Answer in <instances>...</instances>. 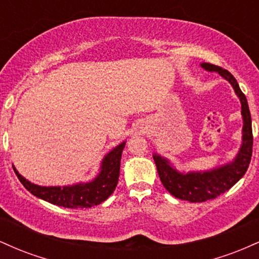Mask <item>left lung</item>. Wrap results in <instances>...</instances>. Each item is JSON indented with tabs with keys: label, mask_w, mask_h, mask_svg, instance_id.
Listing matches in <instances>:
<instances>
[{
	"label": "left lung",
	"mask_w": 259,
	"mask_h": 259,
	"mask_svg": "<svg viewBox=\"0 0 259 259\" xmlns=\"http://www.w3.org/2000/svg\"><path fill=\"white\" fill-rule=\"evenodd\" d=\"M202 69L207 72L218 73L229 84L233 86L235 94L241 103L242 115V142L235 158L231 162L219 165L208 170L180 171L174 167L173 163L158 153H153V160L156 163L157 171L163 186L174 197L189 202H204L218 197L224 194L231 186H234L247 170L252 157V120L251 113L246 96L240 90L236 79L228 70L218 65L201 63Z\"/></svg>",
	"instance_id": "left-lung-1"
}]
</instances>
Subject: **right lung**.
Instances as JSON below:
<instances>
[{
    "mask_svg": "<svg viewBox=\"0 0 259 259\" xmlns=\"http://www.w3.org/2000/svg\"><path fill=\"white\" fill-rule=\"evenodd\" d=\"M126 141L103 157L100 171L94 179L86 183H76L64 186H41L31 183L19 174L13 165L14 173L29 192L41 200L64 208H90L102 203L113 194L119 179L120 159Z\"/></svg>",
    "mask_w": 259,
    "mask_h": 259,
    "instance_id": "right-lung-1",
    "label": "right lung"
}]
</instances>
